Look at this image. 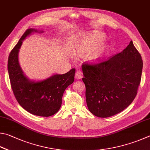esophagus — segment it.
<instances>
[{
    "instance_id": "esophagus-1",
    "label": "esophagus",
    "mask_w": 150,
    "mask_h": 150,
    "mask_svg": "<svg viewBox=\"0 0 150 150\" xmlns=\"http://www.w3.org/2000/svg\"><path fill=\"white\" fill-rule=\"evenodd\" d=\"M75 77H76V79H77V80H80V79H81V78H82V77H83L82 72H81L80 70H78L75 74Z\"/></svg>"
}]
</instances>
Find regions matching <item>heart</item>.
Masks as SVG:
<instances>
[{
	"mask_svg": "<svg viewBox=\"0 0 150 150\" xmlns=\"http://www.w3.org/2000/svg\"><path fill=\"white\" fill-rule=\"evenodd\" d=\"M103 33L94 32L81 38L76 46L75 52L78 56L83 57L88 54V59L97 61L103 55L104 48L99 47L105 39Z\"/></svg>",
	"mask_w": 150,
	"mask_h": 150,
	"instance_id": "obj_1",
	"label": "heart"
}]
</instances>
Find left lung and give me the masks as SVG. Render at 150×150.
I'll use <instances>...</instances> for the list:
<instances>
[{"instance_id":"1","label":"left lung","mask_w":150,"mask_h":150,"mask_svg":"<svg viewBox=\"0 0 150 150\" xmlns=\"http://www.w3.org/2000/svg\"><path fill=\"white\" fill-rule=\"evenodd\" d=\"M143 61L132 41L121 52L82 64L88 109L96 117L119 113L132 103L140 84Z\"/></svg>"}]
</instances>
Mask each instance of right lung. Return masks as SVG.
<instances>
[{
  "label": "right lung",
  "instance_id": "right-lung-1",
  "mask_svg": "<svg viewBox=\"0 0 150 150\" xmlns=\"http://www.w3.org/2000/svg\"><path fill=\"white\" fill-rule=\"evenodd\" d=\"M37 31L28 29L10 52L8 71L14 95L21 106L30 113L40 117H50L59 111L62 98L68 86L74 80L75 69L64 74H55L41 82H31L23 74L18 63V51L22 41Z\"/></svg>",
  "mask_w": 150,
  "mask_h": 150
}]
</instances>
